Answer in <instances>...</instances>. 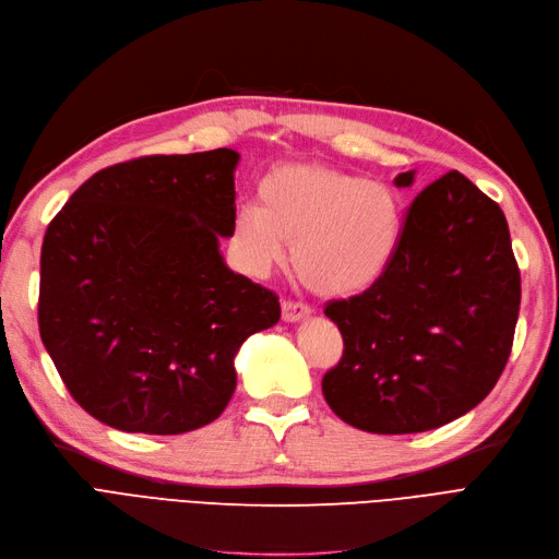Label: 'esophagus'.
I'll return each mask as SVG.
<instances>
[{
  "instance_id": "obj_1",
  "label": "esophagus",
  "mask_w": 559,
  "mask_h": 559,
  "mask_svg": "<svg viewBox=\"0 0 559 559\" xmlns=\"http://www.w3.org/2000/svg\"><path fill=\"white\" fill-rule=\"evenodd\" d=\"M310 305L305 302H298V300H284L282 302V319L286 323H294V321H300L305 317H310Z\"/></svg>"
}]
</instances>
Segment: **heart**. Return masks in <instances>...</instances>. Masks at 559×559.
<instances>
[{
    "label": "heart",
    "instance_id": "heart-1",
    "mask_svg": "<svg viewBox=\"0 0 559 559\" xmlns=\"http://www.w3.org/2000/svg\"><path fill=\"white\" fill-rule=\"evenodd\" d=\"M404 215L397 191L329 166L284 164L259 182V205L245 203L234 224L249 265L265 267L294 245L298 277L325 296L372 286L397 254Z\"/></svg>",
    "mask_w": 559,
    "mask_h": 559
}]
</instances>
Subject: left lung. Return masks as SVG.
<instances>
[{
	"label": "left lung",
	"instance_id": "1",
	"mask_svg": "<svg viewBox=\"0 0 559 559\" xmlns=\"http://www.w3.org/2000/svg\"><path fill=\"white\" fill-rule=\"evenodd\" d=\"M412 182L414 170L395 178ZM518 310L521 271L502 207L449 170L412 201L389 271L325 305L344 352L323 374V397L365 432L447 426L504 372Z\"/></svg>",
	"mask_w": 559,
	"mask_h": 559
}]
</instances>
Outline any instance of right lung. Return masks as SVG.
<instances>
[{
	"label": "right lung",
	"instance_id": "add662e5",
	"mask_svg": "<svg viewBox=\"0 0 559 559\" xmlns=\"http://www.w3.org/2000/svg\"><path fill=\"white\" fill-rule=\"evenodd\" d=\"M238 159L219 147L108 166L48 224L38 333L71 397L115 430L213 423L236 391L240 344L280 321L277 294L219 254Z\"/></svg>",
	"mask_w": 559,
	"mask_h": 559
}]
</instances>
